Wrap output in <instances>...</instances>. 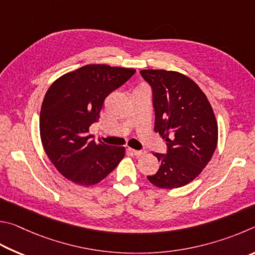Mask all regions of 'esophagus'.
I'll return each mask as SVG.
<instances>
[{
  "label": "esophagus",
  "mask_w": 255,
  "mask_h": 255,
  "mask_svg": "<svg viewBox=\"0 0 255 255\" xmlns=\"http://www.w3.org/2000/svg\"><path fill=\"white\" fill-rule=\"evenodd\" d=\"M132 153L135 155V157H140V155H143L145 152L144 151H141V150H131Z\"/></svg>",
  "instance_id": "esophagus-1"
}]
</instances>
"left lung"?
<instances>
[{"instance_id": "obj_1", "label": "left lung", "mask_w": 255, "mask_h": 255, "mask_svg": "<svg viewBox=\"0 0 255 255\" xmlns=\"http://www.w3.org/2000/svg\"><path fill=\"white\" fill-rule=\"evenodd\" d=\"M140 74L152 88L154 131L168 148L166 154H153L160 168L148 180L159 188H179L211 161L218 139L215 114L204 92L187 76L163 69Z\"/></svg>"}]
</instances>
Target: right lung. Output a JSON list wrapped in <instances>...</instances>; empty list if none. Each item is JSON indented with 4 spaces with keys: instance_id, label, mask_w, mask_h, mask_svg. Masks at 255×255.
Masks as SVG:
<instances>
[{
    "instance_id": "right-lung-1",
    "label": "right lung",
    "mask_w": 255,
    "mask_h": 255,
    "mask_svg": "<svg viewBox=\"0 0 255 255\" xmlns=\"http://www.w3.org/2000/svg\"><path fill=\"white\" fill-rule=\"evenodd\" d=\"M134 73L133 68L86 65L49 87L40 112V136L48 158L68 180L96 185L124 158V146L95 142L89 128L100 119L105 98Z\"/></svg>"
}]
</instances>
